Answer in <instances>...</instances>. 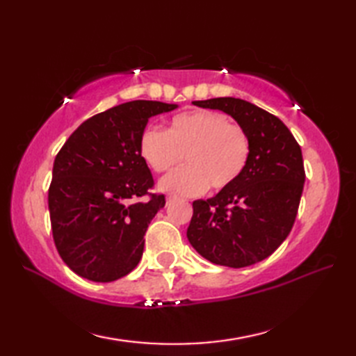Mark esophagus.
Instances as JSON below:
<instances>
[{
	"label": "esophagus",
	"mask_w": 356,
	"mask_h": 356,
	"mask_svg": "<svg viewBox=\"0 0 356 356\" xmlns=\"http://www.w3.org/2000/svg\"><path fill=\"white\" fill-rule=\"evenodd\" d=\"M179 199V195H176V194H170L168 197H166V202H174V200H177Z\"/></svg>",
	"instance_id": "1"
}]
</instances>
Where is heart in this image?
I'll use <instances>...</instances> for the list:
<instances>
[{"label": "heart", "instance_id": "obj_1", "mask_svg": "<svg viewBox=\"0 0 356 356\" xmlns=\"http://www.w3.org/2000/svg\"><path fill=\"white\" fill-rule=\"evenodd\" d=\"M251 138L238 124L229 122L222 113L193 110L174 116L168 130L151 127L143 131L139 153L157 174L171 171L185 161V168L162 180L166 191L202 194L236 184L251 157Z\"/></svg>", "mask_w": 356, "mask_h": 356}]
</instances>
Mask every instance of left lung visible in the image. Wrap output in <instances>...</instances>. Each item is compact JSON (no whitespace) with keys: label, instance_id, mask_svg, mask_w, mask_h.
Instances as JSON below:
<instances>
[{"label":"left lung","instance_id":"left-lung-1","mask_svg":"<svg viewBox=\"0 0 356 356\" xmlns=\"http://www.w3.org/2000/svg\"><path fill=\"white\" fill-rule=\"evenodd\" d=\"M228 113L251 138V157L236 184L216 197L193 202L186 236L211 263L245 268L283 243L293 226L305 186L301 148L282 120L237 97L194 101Z\"/></svg>","mask_w":356,"mask_h":356}]
</instances>
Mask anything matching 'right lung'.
I'll list each match as a JSON object with an SVG mask.
<instances>
[{"label":"right lung","mask_w":356,"mask_h":356,"mask_svg":"<svg viewBox=\"0 0 356 356\" xmlns=\"http://www.w3.org/2000/svg\"><path fill=\"white\" fill-rule=\"evenodd\" d=\"M176 107L116 105L82 122L59 149L49 188L50 223L58 252L74 274L108 283L138 266L148 225L165 207V195L151 193L154 179L139 143L151 116Z\"/></svg>","instance_id":"1"}]
</instances>
